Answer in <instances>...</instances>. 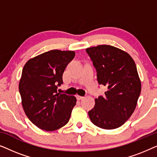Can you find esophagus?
I'll use <instances>...</instances> for the list:
<instances>
[{"label": "esophagus", "mask_w": 157, "mask_h": 157, "mask_svg": "<svg viewBox=\"0 0 157 157\" xmlns=\"http://www.w3.org/2000/svg\"><path fill=\"white\" fill-rule=\"evenodd\" d=\"M76 98H77V99H78V100H82L83 98H84V97H83V96H81L77 95V96H76Z\"/></svg>", "instance_id": "1"}]
</instances>
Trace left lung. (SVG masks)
Here are the masks:
<instances>
[{
	"instance_id": "obj_1",
	"label": "left lung",
	"mask_w": 157,
	"mask_h": 157,
	"mask_svg": "<svg viewBox=\"0 0 157 157\" xmlns=\"http://www.w3.org/2000/svg\"><path fill=\"white\" fill-rule=\"evenodd\" d=\"M97 71L99 84L108 88L105 96L95 98L89 111L94 125L114 129L123 125L136 109L141 90L136 64L127 52L109 45L86 49Z\"/></svg>"
}]
</instances>
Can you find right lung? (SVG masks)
I'll use <instances>...</instances> for the list:
<instances>
[{
	"mask_svg": "<svg viewBox=\"0 0 157 157\" xmlns=\"http://www.w3.org/2000/svg\"><path fill=\"white\" fill-rule=\"evenodd\" d=\"M74 56L73 51L51 50L24 65L18 86L21 103L27 117L40 129L52 132L69 121L76 98L57 93V86Z\"/></svg>",
	"mask_w": 157,
	"mask_h": 157,
	"instance_id": "right-lung-1",
	"label": "right lung"
}]
</instances>
